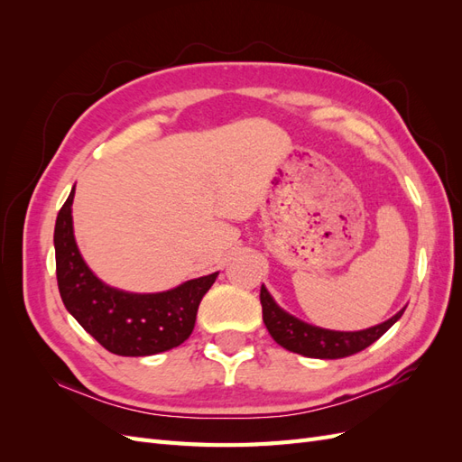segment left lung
<instances>
[{
  "label": "left lung",
  "instance_id": "8db88e82",
  "mask_svg": "<svg viewBox=\"0 0 462 462\" xmlns=\"http://www.w3.org/2000/svg\"><path fill=\"white\" fill-rule=\"evenodd\" d=\"M260 302L263 324L268 328L277 345H282L291 353L321 360L343 358L365 351L366 346L380 339L382 335L402 316L404 309H407V306H404V309H401L395 316H391L389 319L382 321V324L366 329L337 331L312 326L309 321L289 314L275 302V299L270 295V291L265 289V285H262L260 289Z\"/></svg>",
  "mask_w": 462,
  "mask_h": 462
}]
</instances>
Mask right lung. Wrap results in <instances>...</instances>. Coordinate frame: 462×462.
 Wrapping results in <instances>:
<instances>
[{
	"label": "right lung",
	"instance_id": "obj_1",
	"mask_svg": "<svg viewBox=\"0 0 462 462\" xmlns=\"http://www.w3.org/2000/svg\"><path fill=\"white\" fill-rule=\"evenodd\" d=\"M75 187L55 219L53 246L67 312L109 353L150 356L189 339L202 297L219 272L160 292H131L104 283L82 258L73 229Z\"/></svg>",
	"mask_w": 462,
	"mask_h": 462
}]
</instances>
